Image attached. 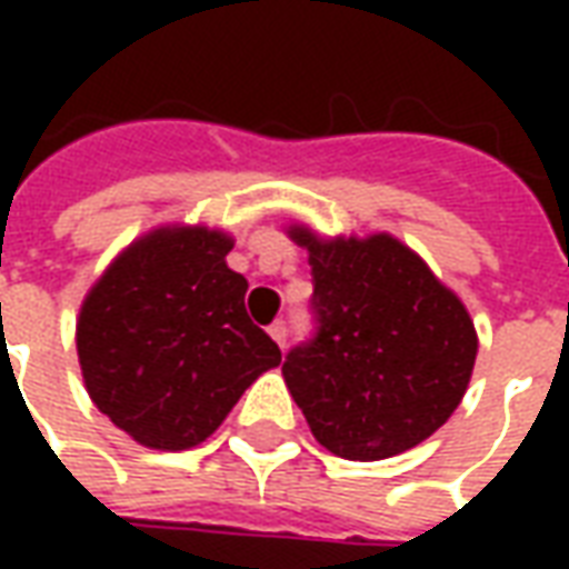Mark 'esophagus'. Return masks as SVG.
<instances>
[{"mask_svg":"<svg viewBox=\"0 0 569 569\" xmlns=\"http://www.w3.org/2000/svg\"><path fill=\"white\" fill-rule=\"evenodd\" d=\"M268 332H271V338L277 341V345L286 347V338H289V326H286L283 320L271 322V329H268Z\"/></svg>","mask_w":569,"mask_h":569,"instance_id":"obj_1","label":"esophagus"}]
</instances>
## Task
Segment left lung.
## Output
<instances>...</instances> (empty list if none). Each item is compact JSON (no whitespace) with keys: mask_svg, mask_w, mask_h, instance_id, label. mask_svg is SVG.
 <instances>
[{"mask_svg":"<svg viewBox=\"0 0 569 569\" xmlns=\"http://www.w3.org/2000/svg\"><path fill=\"white\" fill-rule=\"evenodd\" d=\"M317 332L283 378L313 439L345 460H383L429 439L460 406L476 366L463 301L390 234L320 240L305 224Z\"/></svg>","mask_w":569,"mask_h":569,"instance_id":"8db88e82","label":"left lung"}]
</instances>
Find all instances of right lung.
Here are the masks:
<instances>
[{
  "mask_svg": "<svg viewBox=\"0 0 569 569\" xmlns=\"http://www.w3.org/2000/svg\"><path fill=\"white\" fill-rule=\"evenodd\" d=\"M210 228H158L118 256L84 298L76 329L93 406L154 451L212 436L280 347L249 320L247 277Z\"/></svg>",
  "mask_w": 569,
  "mask_h": 569,
  "instance_id": "add662e5",
  "label": "right lung"
}]
</instances>
